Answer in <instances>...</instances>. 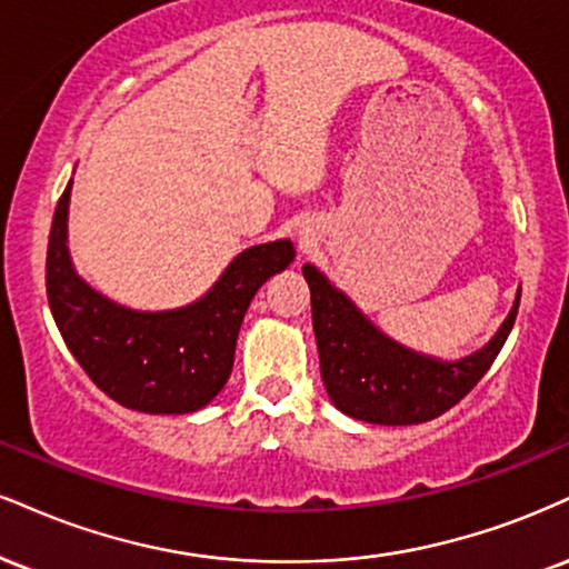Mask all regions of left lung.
<instances>
[{
	"instance_id": "left-lung-1",
	"label": "left lung",
	"mask_w": 569,
	"mask_h": 569,
	"mask_svg": "<svg viewBox=\"0 0 569 569\" xmlns=\"http://www.w3.org/2000/svg\"><path fill=\"white\" fill-rule=\"evenodd\" d=\"M312 302V328L326 392L358 421L408 427L442 416L488 373L515 328L519 291L488 345L458 360L423 355L387 337L315 264L302 267Z\"/></svg>"
}]
</instances>
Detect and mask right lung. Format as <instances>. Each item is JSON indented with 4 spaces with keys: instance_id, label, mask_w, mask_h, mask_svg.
<instances>
[{
    "instance_id": "obj_1",
    "label": "right lung",
    "mask_w": 569,
    "mask_h": 569,
    "mask_svg": "<svg viewBox=\"0 0 569 569\" xmlns=\"http://www.w3.org/2000/svg\"><path fill=\"white\" fill-rule=\"evenodd\" d=\"M71 182L47 246V299L60 337L89 379L140 413H193L228 385L243 315L267 278L297 257L289 238L251 246L217 283L177 310H132L87 283L68 251Z\"/></svg>"
}]
</instances>
